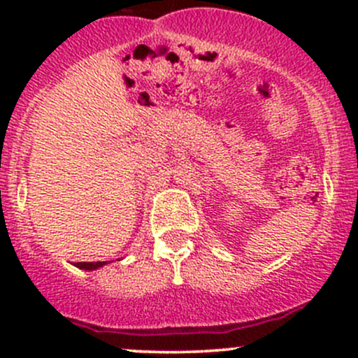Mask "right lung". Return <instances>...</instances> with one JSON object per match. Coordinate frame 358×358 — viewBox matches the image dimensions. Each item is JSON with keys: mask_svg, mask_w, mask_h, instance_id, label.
<instances>
[{"mask_svg": "<svg viewBox=\"0 0 358 358\" xmlns=\"http://www.w3.org/2000/svg\"><path fill=\"white\" fill-rule=\"evenodd\" d=\"M107 262H78V263H74L76 266H78V268H83V270H96V268H100V266H103L106 265Z\"/></svg>", "mask_w": 358, "mask_h": 358, "instance_id": "1", "label": "right lung"}]
</instances>
